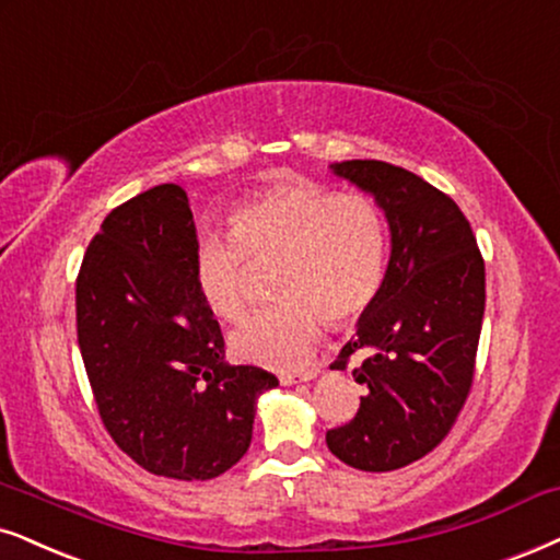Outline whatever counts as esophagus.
Listing matches in <instances>:
<instances>
[{"label":"esophagus","mask_w":560,"mask_h":560,"mask_svg":"<svg viewBox=\"0 0 560 560\" xmlns=\"http://www.w3.org/2000/svg\"><path fill=\"white\" fill-rule=\"evenodd\" d=\"M313 377H315V372H281L279 374L281 385H296V382H307Z\"/></svg>","instance_id":"esophagus-1"}]
</instances>
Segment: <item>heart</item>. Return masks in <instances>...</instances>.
<instances>
[{
	"label": "heart",
	"mask_w": 560,
	"mask_h": 560,
	"mask_svg": "<svg viewBox=\"0 0 560 560\" xmlns=\"http://www.w3.org/2000/svg\"><path fill=\"white\" fill-rule=\"evenodd\" d=\"M232 235L196 240L194 279L209 310L240 320L250 302V260L276 264L273 292L232 336L245 362L289 370L313 349L323 320H359L377 300L387 266V235L377 203L362 190L289 180L232 211Z\"/></svg>",
	"instance_id": "obj_1"
}]
</instances>
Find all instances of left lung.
Here are the masks:
<instances>
[{
  "label": "left lung",
  "instance_id": "8db88e82",
  "mask_svg": "<svg viewBox=\"0 0 560 560\" xmlns=\"http://www.w3.org/2000/svg\"><path fill=\"white\" fill-rule=\"evenodd\" d=\"M374 196L390 228V264L336 370L353 353L366 387L357 416L325 434L341 463L366 472L406 468L450 434L468 400L486 310V266L470 222L447 194L380 160L330 165Z\"/></svg>",
  "mask_w": 560,
  "mask_h": 560
}]
</instances>
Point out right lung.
I'll use <instances>...</instances> for the list:
<instances>
[{"instance_id":"add662e5","label":"right lung","mask_w":560,"mask_h":560,"mask_svg":"<svg viewBox=\"0 0 560 560\" xmlns=\"http://www.w3.org/2000/svg\"><path fill=\"white\" fill-rule=\"evenodd\" d=\"M186 190L162 183L105 217L77 276V341L113 442L154 476L211 480L250 447L256 400L279 380L224 362L194 279Z\"/></svg>"}]
</instances>
